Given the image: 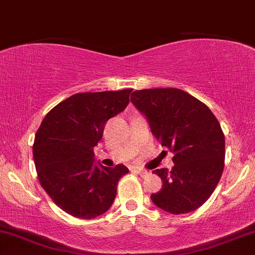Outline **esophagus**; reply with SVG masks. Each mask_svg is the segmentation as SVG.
Masks as SVG:
<instances>
[{
  "label": "esophagus",
  "instance_id": "obj_1",
  "mask_svg": "<svg viewBox=\"0 0 255 255\" xmlns=\"http://www.w3.org/2000/svg\"><path fill=\"white\" fill-rule=\"evenodd\" d=\"M133 171L136 172V174L142 176V177H145V176L149 175V172H147L146 170H143V169H140V168H134Z\"/></svg>",
  "mask_w": 255,
  "mask_h": 255
}]
</instances>
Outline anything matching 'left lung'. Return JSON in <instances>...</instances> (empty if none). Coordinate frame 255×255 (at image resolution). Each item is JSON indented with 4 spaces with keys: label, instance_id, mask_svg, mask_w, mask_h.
Instances as JSON below:
<instances>
[{
    "label": "left lung",
    "instance_id": "1",
    "mask_svg": "<svg viewBox=\"0 0 255 255\" xmlns=\"http://www.w3.org/2000/svg\"><path fill=\"white\" fill-rule=\"evenodd\" d=\"M131 103L145 117L162 146L174 152L171 171L156 169L162 189L152 202L170 214H185L209 199L225 166V136L208 106L178 89L134 91Z\"/></svg>",
    "mask_w": 255,
    "mask_h": 255
}]
</instances>
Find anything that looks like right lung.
<instances>
[{"instance_id":"1","label":"right lung","mask_w":255,"mask_h":255,"mask_svg":"<svg viewBox=\"0 0 255 255\" xmlns=\"http://www.w3.org/2000/svg\"><path fill=\"white\" fill-rule=\"evenodd\" d=\"M131 89L77 93L53 108L36 131L33 157L37 177L56 206L79 219L108 212L125 165L96 163L93 147L110 118L124 111Z\"/></svg>"}]
</instances>
